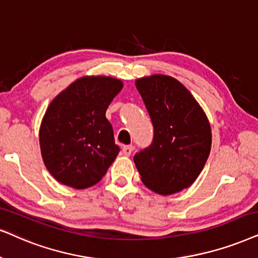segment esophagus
<instances>
[{"label":"esophagus","mask_w":258,"mask_h":258,"mask_svg":"<svg viewBox=\"0 0 258 258\" xmlns=\"http://www.w3.org/2000/svg\"><path fill=\"white\" fill-rule=\"evenodd\" d=\"M133 145H126V146H123L122 148V152H123V155L125 156H130L132 153V151H133Z\"/></svg>","instance_id":"1"}]
</instances>
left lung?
I'll use <instances>...</instances> for the list:
<instances>
[{"mask_svg": "<svg viewBox=\"0 0 258 258\" xmlns=\"http://www.w3.org/2000/svg\"><path fill=\"white\" fill-rule=\"evenodd\" d=\"M153 125V139L133 157L142 181L161 195L188 188L211 151L208 119L189 90L174 77L152 75L136 81Z\"/></svg>", "mask_w": 258, "mask_h": 258, "instance_id": "obj_1", "label": "left lung"}]
</instances>
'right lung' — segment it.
<instances>
[{"label": "right lung", "mask_w": 258, "mask_h": 258, "mask_svg": "<svg viewBox=\"0 0 258 258\" xmlns=\"http://www.w3.org/2000/svg\"><path fill=\"white\" fill-rule=\"evenodd\" d=\"M121 89L116 78L86 76L50 103L39 140L45 167L58 182L86 189L106 175L120 151L106 110Z\"/></svg>", "instance_id": "add662e5"}]
</instances>
